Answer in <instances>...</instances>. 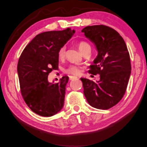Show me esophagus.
<instances>
[{
  "instance_id": "1",
  "label": "esophagus",
  "mask_w": 147,
  "mask_h": 147,
  "mask_svg": "<svg viewBox=\"0 0 147 147\" xmlns=\"http://www.w3.org/2000/svg\"><path fill=\"white\" fill-rule=\"evenodd\" d=\"M69 80H74V79H75L77 78V77H75V76H69Z\"/></svg>"
}]
</instances>
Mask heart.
Masks as SVG:
<instances>
[{"instance_id":"1","label":"heart","mask_w":147,"mask_h":147,"mask_svg":"<svg viewBox=\"0 0 147 147\" xmlns=\"http://www.w3.org/2000/svg\"><path fill=\"white\" fill-rule=\"evenodd\" d=\"M78 47L79 49L80 50V51L82 53H83L86 49H90V45L88 44L87 42H84V41H82V42H80L79 43ZM65 53H66V47L64 45V46L60 48L59 52H58V56H59V59H63L65 56ZM65 72H66V74H69V75L79 76L80 75L81 72H82V68H81L80 66H76V65H71V66H69L68 68L65 69Z\"/></svg>"}]
</instances>
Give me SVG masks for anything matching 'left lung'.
<instances>
[{
	"instance_id": "1",
	"label": "left lung",
	"mask_w": 147,
	"mask_h": 147,
	"mask_svg": "<svg viewBox=\"0 0 147 147\" xmlns=\"http://www.w3.org/2000/svg\"><path fill=\"white\" fill-rule=\"evenodd\" d=\"M81 32L98 51L88 72L100 77L97 82L81 78L84 94L92 107L108 109L124 96L131 74L130 58L126 43L119 32L107 26H87Z\"/></svg>"
}]
</instances>
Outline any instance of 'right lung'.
I'll return each instance as SVG.
<instances>
[{
	"mask_svg": "<svg viewBox=\"0 0 147 147\" xmlns=\"http://www.w3.org/2000/svg\"><path fill=\"white\" fill-rule=\"evenodd\" d=\"M76 31L71 28L48 31L36 36L25 47L18 64L21 92L28 107L42 117H51L64 106L68 77L60 82L48 81V75L58 68V52Z\"/></svg>",
	"mask_w": 147,
	"mask_h": 147,
	"instance_id": "add662e5",
	"label": "right lung"
}]
</instances>
